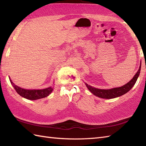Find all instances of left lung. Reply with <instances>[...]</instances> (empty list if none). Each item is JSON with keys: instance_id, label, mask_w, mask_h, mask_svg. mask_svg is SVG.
I'll list each match as a JSON object with an SVG mask.
<instances>
[{"instance_id": "obj_1", "label": "left lung", "mask_w": 146, "mask_h": 146, "mask_svg": "<svg viewBox=\"0 0 146 146\" xmlns=\"http://www.w3.org/2000/svg\"><path fill=\"white\" fill-rule=\"evenodd\" d=\"M141 68V65L139 66V68L137 72L135 73L133 78L129 82L125 84V85L119 88H112L110 90H101L91 86L87 83L85 84L88 90L96 96L104 98V99H111V98L119 97L127 93L134 86L140 74Z\"/></svg>"}]
</instances>
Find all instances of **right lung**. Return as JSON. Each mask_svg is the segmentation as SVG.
I'll return each instance as SVG.
<instances>
[{
	"label": "right lung",
	"instance_id": "1",
	"mask_svg": "<svg viewBox=\"0 0 146 146\" xmlns=\"http://www.w3.org/2000/svg\"><path fill=\"white\" fill-rule=\"evenodd\" d=\"M12 86L19 95L30 100H35L41 99V98H45L48 96L49 94L52 92L53 90V87H49L48 88L43 90H25L22 89L21 88L17 86L13 83L12 80L10 78Z\"/></svg>",
	"mask_w": 146,
	"mask_h": 146
}]
</instances>
